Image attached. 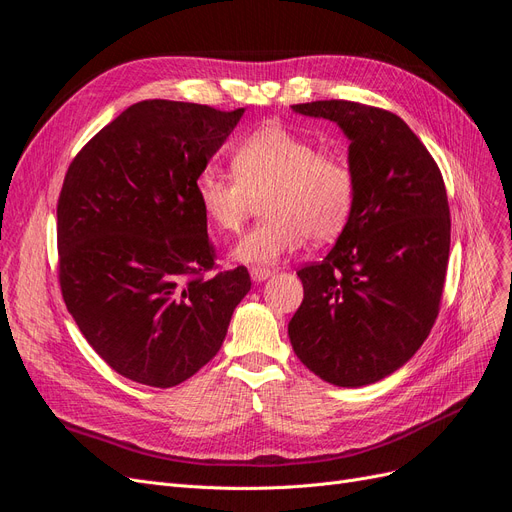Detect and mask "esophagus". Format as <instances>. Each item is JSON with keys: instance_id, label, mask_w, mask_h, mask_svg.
I'll return each instance as SVG.
<instances>
[{"instance_id": "34e87169", "label": "esophagus", "mask_w": 512, "mask_h": 512, "mask_svg": "<svg viewBox=\"0 0 512 512\" xmlns=\"http://www.w3.org/2000/svg\"><path fill=\"white\" fill-rule=\"evenodd\" d=\"M250 275H252L254 282H265V280H269V277L273 275V271L269 267H252Z\"/></svg>"}]
</instances>
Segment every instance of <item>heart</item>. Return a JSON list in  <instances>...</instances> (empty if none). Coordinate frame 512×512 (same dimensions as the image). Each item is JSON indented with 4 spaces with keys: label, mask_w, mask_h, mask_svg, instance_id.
Returning <instances> with one entry per match:
<instances>
[{
    "label": "heart",
    "mask_w": 512,
    "mask_h": 512,
    "mask_svg": "<svg viewBox=\"0 0 512 512\" xmlns=\"http://www.w3.org/2000/svg\"><path fill=\"white\" fill-rule=\"evenodd\" d=\"M232 175L203 170L196 198L211 228L235 235L265 198L267 218L237 243L232 256L247 265H271L307 237H339L356 205V173L342 153L320 151L305 138L269 123L230 151Z\"/></svg>",
    "instance_id": "1"
}]
</instances>
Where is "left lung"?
Returning <instances> with one entry per match:
<instances>
[{
  "label": "left lung",
  "mask_w": 512,
  "mask_h": 512,
  "mask_svg": "<svg viewBox=\"0 0 512 512\" xmlns=\"http://www.w3.org/2000/svg\"><path fill=\"white\" fill-rule=\"evenodd\" d=\"M292 111L331 119L350 138L356 205L327 258L297 271L303 303L290 344L324 382L365 386L408 363L438 318L451 250L444 179L391 111L350 100Z\"/></svg>",
  "instance_id": "obj_1"
}]
</instances>
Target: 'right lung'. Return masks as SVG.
Returning a JSON list of instances; mask_svg holds the SVG:
<instances>
[{"mask_svg":"<svg viewBox=\"0 0 512 512\" xmlns=\"http://www.w3.org/2000/svg\"><path fill=\"white\" fill-rule=\"evenodd\" d=\"M245 108L143 100L76 153L57 200L59 286L108 367L170 389L218 354L252 288L216 271L196 179Z\"/></svg>","mask_w":512,"mask_h":512,"instance_id":"right-lung-1","label":"right lung"}]
</instances>
